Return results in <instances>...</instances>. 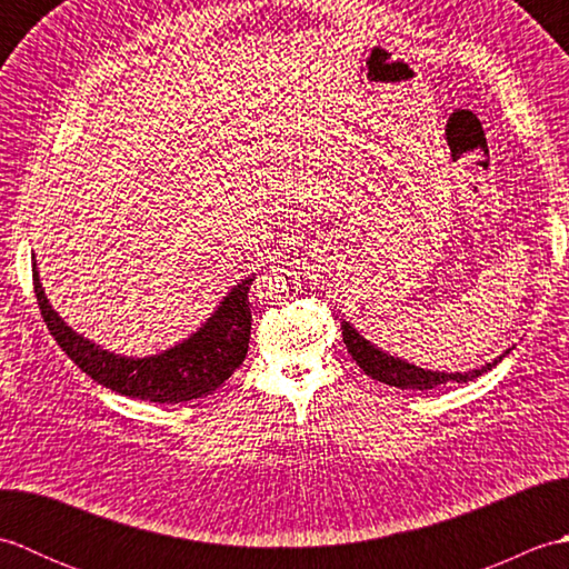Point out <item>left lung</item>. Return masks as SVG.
I'll return each mask as SVG.
<instances>
[{
  "mask_svg": "<svg viewBox=\"0 0 569 569\" xmlns=\"http://www.w3.org/2000/svg\"><path fill=\"white\" fill-rule=\"evenodd\" d=\"M342 340L347 345V352L352 355V359L359 365V369L371 377L373 381H381V383H389L396 386V389H435V386H442L447 381L452 383H465L481 377V373L489 371L491 367H497L499 359H493L491 365L475 369V371H465V373H442V371H426L420 367L408 365V361H401L396 357L383 355L381 349L373 347L371 342H367L365 337H361L352 325L342 322Z\"/></svg>",
  "mask_w": 569,
  "mask_h": 569,
  "instance_id": "1",
  "label": "left lung"
}]
</instances>
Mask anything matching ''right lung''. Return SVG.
<instances>
[{
    "label": "right lung",
    "instance_id": "add662e5",
    "mask_svg": "<svg viewBox=\"0 0 569 569\" xmlns=\"http://www.w3.org/2000/svg\"><path fill=\"white\" fill-rule=\"evenodd\" d=\"M249 286L251 278H244L237 288H232V293L222 300V306L204 322V328L183 345L166 349L163 355L156 357L131 359L107 352V349L72 332L48 303L33 261V293L39 300L46 328L56 337L58 347L90 379L117 393L151 403H186L192 398H204L220 389L239 369L247 357L251 337Z\"/></svg>",
    "mask_w": 569,
    "mask_h": 569
}]
</instances>
